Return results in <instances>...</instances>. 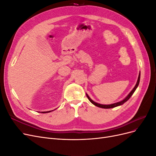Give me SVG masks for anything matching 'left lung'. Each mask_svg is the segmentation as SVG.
Here are the masks:
<instances>
[{
  "mask_svg": "<svg viewBox=\"0 0 156 156\" xmlns=\"http://www.w3.org/2000/svg\"><path fill=\"white\" fill-rule=\"evenodd\" d=\"M139 81H140V73H139V75L138 80H137V82H136V85L135 86L134 88H133V90H132L131 92L128 94V96H127L124 99V100H122V101H119V102H118V103H113V104H111V105H101V104H99V103H96V102H94V101H92V100H91V99L90 98V97L88 96L87 94H86V95H87L88 99L89 100V101H90V102L92 103V104H94V105H96V106H97V107H100V108H113V107H117V106H119V105H122V104H124V103L125 102H126L127 100H129V99L131 98V96L132 95H133V94L134 92L135 91L136 88H137V87H138V85H139Z\"/></svg>",
  "mask_w": 156,
  "mask_h": 156,
  "instance_id": "8db88e82",
  "label": "left lung"
}]
</instances>
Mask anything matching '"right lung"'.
<instances>
[{
	"instance_id": "obj_1",
	"label": "right lung",
	"mask_w": 156,
	"mask_h": 156,
	"mask_svg": "<svg viewBox=\"0 0 156 156\" xmlns=\"http://www.w3.org/2000/svg\"><path fill=\"white\" fill-rule=\"evenodd\" d=\"M51 112V111H47V112H41L42 113H46V112Z\"/></svg>"
}]
</instances>
